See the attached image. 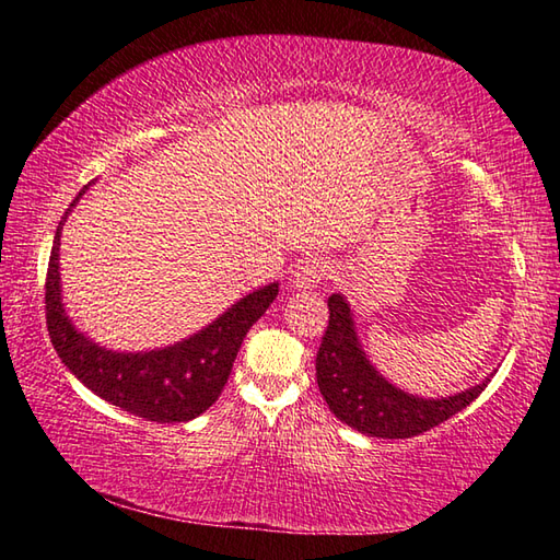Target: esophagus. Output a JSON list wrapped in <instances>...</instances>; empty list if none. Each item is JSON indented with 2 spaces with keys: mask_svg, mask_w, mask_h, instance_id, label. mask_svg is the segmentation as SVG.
<instances>
[{
  "mask_svg": "<svg viewBox=\"0 0 560 560\" xmlns=\"http://www.w3.org/2000/svg\"><path fill=\"white\" fill-rule=\"evenodd\" d=\"M330 273L328 261L320 257H311L306 261H301V267L293 271V287L296 289H316L320 281H326Z\"/></svg>",
  "mask_w": 560,
  "mask_h": 560,
  "instance_id": "34e87169",
  "label": "esophagus"
}]
</instances>
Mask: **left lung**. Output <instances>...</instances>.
<instances>
[{
    "mask_svg": "<svg viewBox=\"0 0 560 560\" xmlns=\"http://www.w3.org/2000/svg\"><path fill=\"white\" fill-rule=\"evenodd\" d=\"M328 328L316 353L320 395L340 422L368 438L405 440L428 432L471 405L489 385L487 377L485 383L442 400L405 393L387 383L365 358L358 343L350 306L340 293L328 296Z\"/></svg>",
    "mask_w": 560,
    "mask_h": 560,
    "instance_id": "1",
    "label": "left lung"
}]
</instances>
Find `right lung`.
I'll list each match as a JSON object with an SVG mask.
<instances>
[{"instance_id": "obj_1", "label": "right lung", "mask_w": 560, "mask_h": 560, "mask_svg": "<svg viewBox=\"0 0 560 560\" xmlns=\"http://www.w3.org/2000/svg\"><path fill=\"white\" fill-rule=\"evenodd\" d=\"M81 189L79 197L86 192ZM79 197L71 202L75 207ZM71 212V210H69ZM54 236L46 271V328L61 363L103 400L150 422H187L220 397L244 336L277 299L279 283L257 289L226 308L200 334L148 353H116L75 330L61 303L59 236Z\"/></svg>"}]
</instances>
